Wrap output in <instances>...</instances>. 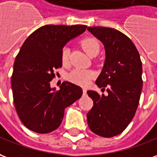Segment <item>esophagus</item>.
<instances>
[{
  "mask_svg": "<svg viewBox=\"0 0 157 157\" xmlns=\"http://www.w3.org/2000/svg\"><path fill=\"white\" fill-rule=\"evenodd\" d=\"M82 92H83V94H85L87 93V90H86V88H83Z\"/></svg>",
  "mask_w": 157,
  "mask_h": 157,
  "instance_id": "34e87169",
  "label": "esophagus"
}]
</instances>
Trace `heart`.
Here are the masks:
<instances>
[{"label": "heart", "mask_w": 157, "mask_h": 157, "mask_svg": "<svg viewBox=\"0 0 157 157\" xmlns=\"http://www.w3.org/2000/svg\"><path fill=\"white\" fill-rule=\"evenodd\" d=\"M82 46L87 55L90 56L94 53H99V51H100L99 42L94 38H88L83 39L82 41ZM70 54V52L69 48L64 47L63 49L62 53H61V60H62V63L63 65H67L69 63ZM93 76H94V73L92 71L75 69L68 75V79L72 82L85 86L88 84L89 81L91 80Z\"/></svg>", "instance_id": "b5f03b06"}]
</instances>
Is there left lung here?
Instances as JSON below:
<instances>
[{
    "label": "left lung",
    "instance_id": "8db88e82",
    "mask_svg": "<svg viewBox=\"0 0 157 157\" xmlns=\"http://www.w3.org/2000/svg\"><path fill=\"white\" fill-rule=\"evenodd\" d=\"M87 30L105 48V63L95 83L108 93L87 92L94 101L87 124L101 137H114L127 127L137 111L143 87L141 59L134 44L121 32L101 26Z\"/></svg>",
    "mask_w": 157,
    "mask_h": 157
}]
</instances>
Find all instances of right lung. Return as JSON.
I'll return each mask as SVG.
<instances>
[{
  "label": "right lung",
  "mask_w": 157,
  "mask_h": 157,
  "mask_svg": "<svg viewBox=\"0 0 157 157\" xmlns=\"http://www.w3.org/2000/svg\"><path fill=\"white\" fill-rule=\"evenodd\" d=\"M87 25H46L25 39L13 64L11 85L17 113L25 127L41 134L59 127L64 110L82 95V87L63 82L51 87L54 70L62 67L65 44L82 34Z\"/></svg>",
  "instance_id": "1"
}]
</instances>
